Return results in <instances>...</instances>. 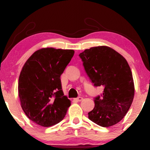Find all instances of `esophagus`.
Returning <instances> with one entry per match:
<instances>
[{
    "label": "esophagus",
    "mask_w": 150,
    "mask_h": 150,
    "mask_svg": "<svg viewBox=\"0 0 150 150\" xmlns=\"http://www.w3.org/2000/svg\"><path fill=\"white\" fill-rule=\"evenodd\" d=\"M83 100V98L82 97H79L77 98H75V100H76V101H77V102H81Z\"/></svg>",
    "instance_id": "34e87169"
}]
</instances>
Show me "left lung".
Instances as JSON below:
<instances>
[{
    "label": "left lung",
    "instance_id": "obj_1",
    "mask_svg": "<svg viewBox=\"0 0 150 150\" xmlns=\"http://www.w3.org/2000/svg\"><path fill=\"white\" fill-rule=\"evenodd\" d=\"M94 86L104 87L101 97L94 99L95 106L89 119L102 127L120 122L132 103L134 85L126 59L106 46L92 47L79 54Z\"/></svg>",
    "mask_w": 150,
    "mask_h": 150
}]
</instances>
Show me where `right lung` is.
Here are the masks:
<instances>
[{
	"instance_id": "obj_1",
	"label": "right lung",
	"mask_w": 150,
	"mask_h": 150,
	"mask_svg": "<svg viewBox=\"0 0 150 150\" xmlns=\"http://www.w3.org/2000/svg\"><path fill=\"white\" fill-rule=\"evenodd\" d=\"M74 54V50L43 48L22 67L18 81L20 105L35 124L52 126L66 115L71 101L64 96L60 77Z\"/></svg>"
}]
</instances>
